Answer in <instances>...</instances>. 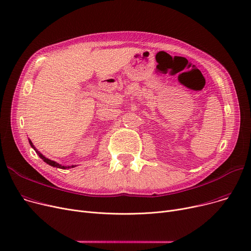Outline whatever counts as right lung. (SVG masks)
<instances>
[{"label":"right lung","instance_id":"add662e5","mask_svg":"<svg viewBox=\"0 0 251 251\" xmlns=\"http://www.w3.org/2000/svg\"><path fill=\"white\" fill-rule=\"evenodd\" d=\"M29 143H30V146L34 149V151H35V152L39 155V157H41V159L45 162V163H47V164H49L50 166H51V167H56V168H60V169H67V168H70V167H66V166H62V165H60V164H58V163H56V162H54V161H50V160H49V159H47V157L45 156V155H43L41 152H39L37 150H35V148H34V146L32 144V142L29 140ZM72 168H73V166H72Z\"/></svg>","mask_w":251,"mask_h":251}]
</instances>
